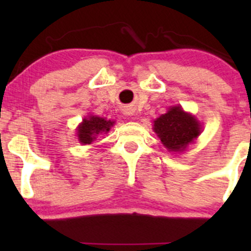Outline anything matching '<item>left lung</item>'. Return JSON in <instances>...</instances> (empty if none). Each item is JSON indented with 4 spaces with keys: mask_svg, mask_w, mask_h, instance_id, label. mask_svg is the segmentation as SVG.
Returning <instances> with one entry per match:
<instances>
[{
    "mask_svg": "<svg viewBox=\"0 0 251 251\" xmlns=\"http://www.w3.org/2000/svg\"><path fill=\"white\" fill-rule=\"evenodd\" d=\"M154 131L169 151H182L198 137L201 124L182 108L173 107L154 121Z\"/></svg>",
    "mask_w": 251,
    "mask_h": 251,
    "instance_id": "1",
    "label": "left lung"
}]
</instances>
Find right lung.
Segmentation results:
<instances>
[{
    "label": "right lung",
    "instance_id": "right-lung-1",
    "mask_svg": "<svg viewBox=\"0 0 251 251\" xmlns=\"http://www.w3.org/2000/svg\"><path fill=\"white\" fill-rule=\"evenodd\" d=\"M113 124L114 121L105 120L100 116H90L88 119H83L82 124L77 128L78 141L83 144H91L96 136L102 132H108Z\"/></svg>",
    "mask_w": 251,
    "mask_h": 251
}]
</instances>
